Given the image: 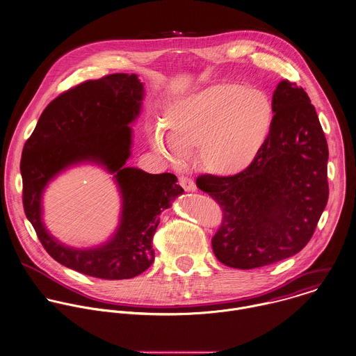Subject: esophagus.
I'll list each match as a JSON object with an SVG mask.
<instances>
[{"label":"esophagus","instance_id":"1","mask_svg":"<svg viewBox=\"0 0 356 356\" xmlns=\"http://www.w3.org/2000/svg\"><path fill=\"white\" fill-rule=\"evenodd\" d=\"M179 183H180V186H181L186 191H188V193L197 190L195 183H194L190 177H187V176H180V177H179Z\"/></svg>","mask_w":356,"mask_h":356}]
</instances>
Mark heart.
Listing matches in <instances>:
<instances>
[{"label": "heart", "mask_w": 356, "mask_h": 356, "mask_svg": "<svg viewBox=\"0 0 356 356\" xmlns=\"http://www.w3.org/2000/svg\"><path fill=\"white\" fill-rule=\"evenodd\" d=\"M275 123L270 97L241 84H213L170 102L163 113L168 131L149 136L152 151L181 163L197 147L201 168L216 176L245 172L265 148Z\"/></svg>", "instance_id": "obj_1"}]
</instances>
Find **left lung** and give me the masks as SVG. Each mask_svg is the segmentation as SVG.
I'll list each match as a JSON object with an SVG mask.
<instances>
[{
	"label": "left lung",
	"mask_w": 356,
	"mask_h": 356,
	"mask_svg": "<svg viewBox=\"0 0 356 356\" xmlns=\"http://www.w3.org/2000/svg\"><path fill=\"white\" fill-rule=\"evenodd\" d=\"M272 104L270 137L245 172L197 177V187L223 212L212 237L213 254L236 269L272 265L300 252L329 200V148L308 94L282 80Z\"/></svg>",
	"instance_id": "8db88e82"
}]
</instances>
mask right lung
Returning a JSON list of instances; mask_svg holds the SVG:
<instances>
[{"label": "right lung", "mask_w": 356, "mask_h": 356, "mask_svg": "<svg viewBox=\"0 0 356 356\" xmlns=\"http://www.w3.org/2000/svg\"><path fill=\"white\" fill-rule=\"evenodd\" d=\"M144 84L137 74L113 73L87 80L52 99L27 138L20 173L23 208L45 251L60 265L105 280L131 279L154 262L152 238L159 215L183 188L172 173L149 175L126 168L131 127L140 115ZM92 161L114 177L122 194L121 223L104 246L76 250L60 245L40 220L44 186L72 164Z\"/></svg>", "instance_id": "right-lung-1"}]
</instances>
